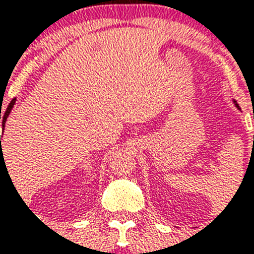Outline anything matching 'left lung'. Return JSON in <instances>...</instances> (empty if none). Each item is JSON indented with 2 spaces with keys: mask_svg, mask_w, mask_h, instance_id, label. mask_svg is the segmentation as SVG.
<instances>
[{
  "mask_svg": "<svg viewBox=\"0 0 254 254\" xmlns=\"http://www.w3.org/2000/svg\"><path fill=\"white\" fill-rule=\"evenodd\" d=\"M233 104H235V105H236V108H237V109H239V111H241L240 107H239V104L236 103V100H233Z\"/></svg>",
  "mask_w": 254,
  "mask_h": 254,
  "instance_id": "1",
  "label": "left lung"
}]
</instances>
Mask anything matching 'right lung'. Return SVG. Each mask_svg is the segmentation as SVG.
<instances>
[{"instance_id":"1","label":"right lung","mask_w":254,"mask_h":254,"mask_svg":"<svg viewBox=\"0 0 254 254\" xmlns=\"http://www.w3.org/2000/svg\"><path fill=\"white\" fill-rule=\"evenodd\" d=\"M15 100L17 99H13L9 103V105H7V108H6V111L3 112V115H1V112H0V120L2 119V130L5 129V123H6V120H7V117H9L10 115V112H11V109H13L14 107V104H15ZM1 138H2V135L0 134V143H1ZM2 153H1V157H2Z\"/></svg>"}]
</instances>
